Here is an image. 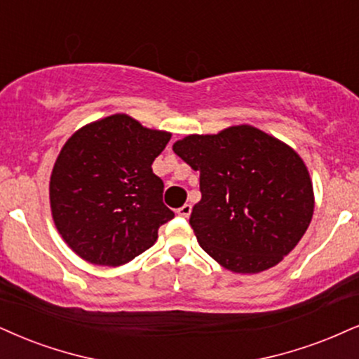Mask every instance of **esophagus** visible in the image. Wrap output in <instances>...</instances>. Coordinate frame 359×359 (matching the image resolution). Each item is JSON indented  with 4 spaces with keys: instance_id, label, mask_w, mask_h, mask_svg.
Instances as JSON below:
<instances>
[{
    "instance_id": "34e87169",
    "label": "esophagus",
    "mask_w": 359,
    "mask_h": 359,
    "mask_svg": "<svg viewBox=\"0 0 359 359\" xmlns=\"http://www.w3.org/2000/svg\"><path fill=\"white\" fill-rule=\"evenodd\" d=\"M178 216H181V218H188L189 215H191V205H183L181 208H178Z\"/></svg>"
}]
</instances>
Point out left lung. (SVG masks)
I'll return each mask as SVG.
<instances>
[{
  "instance_id": "left-lung-1",
  "label": "left lung",
  "mask_w": 359,
  "mask_h": 359,
  "mask_svg": "<svg viewBox=\"0 0 359 359\" xmlns=\"http://www.w3.org/2000/svg\"><path fill=\"white\" fill-rule=\"evenodd\" d=\"M172 151L200 171L201 201L191 211L198 243L233 273L276 266L311 223L315 194L293 148L250 125L189 135Z\"/></svg>"
}]
</instances>
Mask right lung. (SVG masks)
I'll list each match as a JSON object with an SVG mask.
<instances>
[{
	"label": "right lung",
	"mask_w": 359,
	"mask_h": 359,
	"mask_svg": "<svg viewBox=\"0 0 359 359\" xmlns=\"http://www.w3.org/2000/svg\"><path fill=\"white\" fill-rule=\"evenodd\" d=\"M170 138L118 113L66 141L53 166L50 203L56 229L74 253L119 266L154 245L159 226L175 218L151 168Z\"/></svg>",
	"instance_id": "add662e5"
}]
</instances>
